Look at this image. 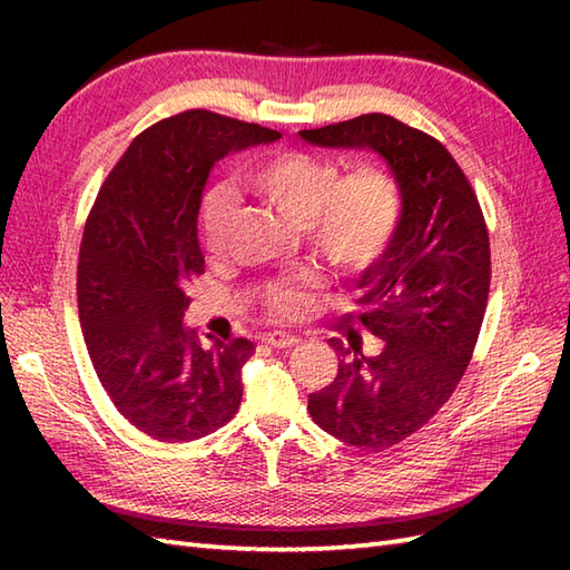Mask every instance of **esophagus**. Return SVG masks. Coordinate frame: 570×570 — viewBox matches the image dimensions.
I'll return each instance as SVG.
<instances>
[{
	"instance_id": "obj_1",
	"label": "esophagus",
	"mask_w": 570,
	"mask_h": 570,
	"mask_svg": "<svg viewBox=\"0 0 570 570\" xmlns=\"http://www.w3.org/2000/svg\"><path fill=\"white\" fill-rule=\"evenodd\" d=\"M264 343H269L272 347H294V345H298V337L274 331V333H266L264 335Z\"/></svg>"
}]
</instances>
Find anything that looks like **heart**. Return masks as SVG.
I'll list each match as a JSON object with an SVG mask.
<instances>
[{
	"label": "heart",
	"mask_w": 570,
	"mask_h": 570,
	"mask_svg": "<svg viewBox=\"0 0 570 570\" xmlns=\"http://www.w3.org/2000/svg\"><path fill=\"white\" fill-rule=\"evenodd\" d=\"M259 196L304 233L321 257L341 274H362L377 264L402 223L404 196L399 178L382 164H360L343 174L328 156L311 151H278L242 176ZM235 198L217 190L200 215V245L208 259H220L235 220ZM323 278L296 272L264 286L262 304L272 318H304L316 304Z\"/></svg>",
	"instance_id": "1"
}]
</instances>
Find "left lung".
<instances>
[{"label":"left lung","instance_id":"1","mask_svg":"<svg viewBox=\"0 0 570 570\" xmlns=\"http://www.w3.org/2000/svg\"><path fill=\"white\" fill-rule=\"evenodd\" d=\"M318 147L372 149L402 184L404 210L384 257L357 278L350 321L382 341L377 357L331 341L335 380L308 394L323 431L384 451L439 414L470 365L490 294V237L468 176L439 139L370 112L304 129Z\"/></svg>","mask_w":570,"mask_h":570}]
</instances>
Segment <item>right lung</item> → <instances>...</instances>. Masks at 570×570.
<instances>
[{"instance_id": "obj_1", "label": "right lung", "mask_w": 570, "mask_h": 570, "mask_svg": "<svg viewBox=\"0 0 570 570\" xmlns=\"http://www.w3.org/2000/svg\"><path fill=\"white\" fill-rule=\"evenodd\" d=\"M278 137L208 110L166 117L129 144L85 223V345L119 414L156 441H196L237 414L239 370L254 345L233 337L203 347L180 321L205 272L198 210L213 164Z\"/></svg>"}]
</instances>
